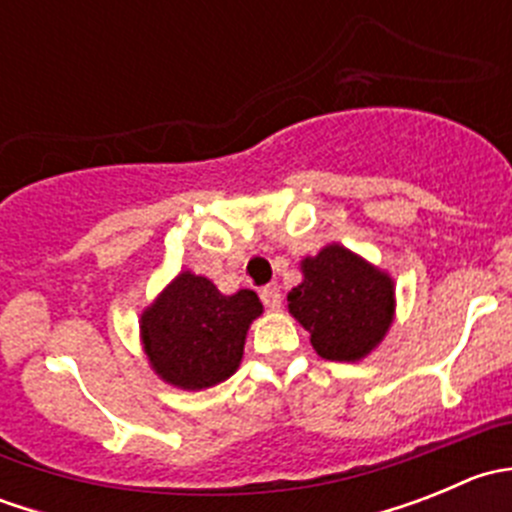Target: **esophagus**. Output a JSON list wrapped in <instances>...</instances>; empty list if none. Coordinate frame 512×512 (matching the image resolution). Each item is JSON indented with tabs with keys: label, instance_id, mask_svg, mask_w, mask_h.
Segmentation results:
<instances>
[{
	"label": "esophagus",
	"instance_id": "obj_1",
	"mask_svg": "<svg viewBox=\"0 0 512 512\" xmlns=\"http://www.w3.org/2000/svg\"><path fill=\"white\" fill-rule=\"evenodd\" d=\"M260 297H262V302H265L270 309H280L282 289H280V285H267V287H262Z\"/></svg>",
	"mask_w": 512,
	"mask_h": 512
}]
</instances>
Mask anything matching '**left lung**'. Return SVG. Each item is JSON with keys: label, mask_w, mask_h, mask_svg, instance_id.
Here are the masks:
<instances>
[{"label": "left lung", "mask_w": 512, "mask_h": 512, "mask_svg": "<svg viewBox=\"0 0 512 512\" xmlns=\"http://www.w3.org/2000/svg\"><path fill=\"white\" fill-rule=\"evenodd\" d=\"M302 282L287 292V309L309 344L327 361L366 359L396 319L394 277L339 242L299 260Z\"/></svg>", "instance_id": "left-lung-1"}]
</instances>
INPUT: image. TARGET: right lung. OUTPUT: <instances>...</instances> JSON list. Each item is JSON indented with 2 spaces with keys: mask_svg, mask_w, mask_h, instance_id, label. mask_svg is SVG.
Instances as JSON below:
<instances>
[{
  "mask_svg": "<svg viewBox=\"0 0 512 512\" xmlns=\"http://www.w3.org/2000/svg\"><path fill=\"white\" fill-rule=\"evenodd\" d=\"M260 314L252 289L223 294L208 277L180 270L141 312L143 354L165 384L210 389L240 369L247 329Z\"/></svg>",
  "mask_w": 512,
  "mask_h": 512,
  "instance_id": "1",
  "label": "right lung"
}]
</instances>
